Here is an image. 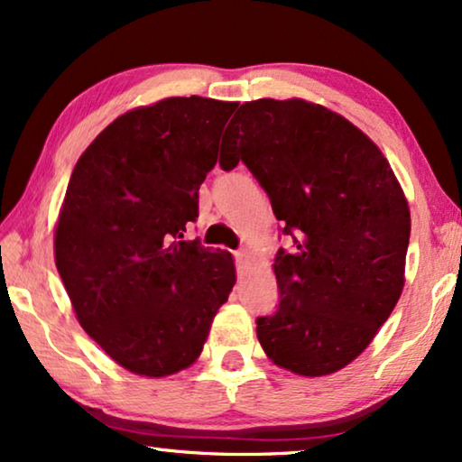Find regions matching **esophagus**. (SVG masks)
<instances>
[{
    "mask_svg": "<svg viewBox=\"0 0 462 462\" xmlns=\"http://www.w3.org/2000/svg\"><path fill=\"white\" fill-rule=\"evenodd\" d=\"M245 263H248V252H245V250H237V252H236V264H237V269H244Z\"/></svg>",
    "mask_w": 462,
    "mask_h": 462,
    "instance_id": "1",
    "label": "esophagus"
}]
</instances>
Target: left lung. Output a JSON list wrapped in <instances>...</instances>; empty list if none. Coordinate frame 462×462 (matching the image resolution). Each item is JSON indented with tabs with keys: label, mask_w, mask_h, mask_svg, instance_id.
<instances>
[{
	"label": "left lung",
	"mask_w": 462,
	"mask_h": 462,
	"mask_svg": "<svg viewBox=\"0 0 462 462\" xmlns=\"http://www.w3.org/2000/svg\"><path fill=\"white\" fill-rule=\"evenodd\" d=\"M220 168L244 162L283 236L280 305L256 319L264 353L300 376L351 364L400 300L410 242L408 201L381 149L338 113L300 98L239 106ZM238 113V111H237Z\"/></svg>",
	"instance_id": "8db88e82"
}]
</instances>
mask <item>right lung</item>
I'll list each match as a JSON object with an SVG mask.
<instances>
[{"label": "right lung", "mask_w": 462, "mask_h": 462, "mask_svg": "<svg viewBox=\"0 0 462 462\" xmlns=\"http://www.w3.org/2000/svg\"><path fill=\"white\" fill-rule=\"evenodd\" d=\"M236 106L176 97L132 109L75 163L54 233L56 269L81 328L134 374L191 365L236 283L229 252L185 239Z\"/></svg>", "instance_id": "obj_1"}]
</instances>
